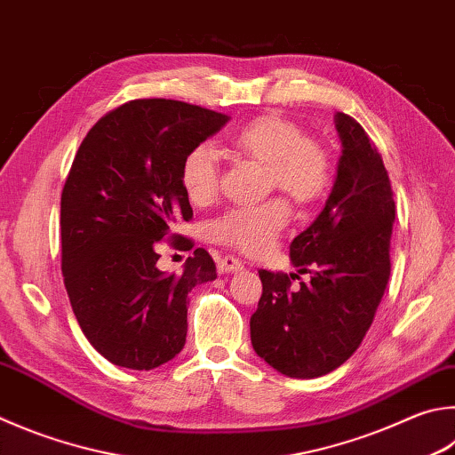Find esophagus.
<instances>
[{
    "label": "esophagus",
    "instance_id": "obj_1",
    "mask_svg": "<svg viewBox=\"0 0 455 455\" xmlns=\"http://www.w3.org/2000/svg\"><path fill=\"white\" fill-rule=\"evenodd\" d=\"M217 268L220 275H228V272L243 270V262L235 259V256H220V259L217 260Z\"/></svg>",
    "mask_w": 455,
    "mask_h": 455
}]
</instances>
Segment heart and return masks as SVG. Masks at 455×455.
Returning <instances> with one entry per match:
<instances>
[{
    "instance_id": "1",
    "label": "heart",
    "mask_w": 455,
    "mask_h": 455,
    "mask_svg": "<svg viewBox=\"0 0 455 455\" xmlns=\"http://www.w3.org/2000/svg\"><path fill=\"white\" fill-rule=\"evenodd\" d=\"M230 143L238 153L268 167V185L278 187L296 204L308 206L324 199L334 183V159L328 148L310 139L294 121L260 115L235 131ZM219 155L211 145L188 148L180 163V185L195 204L211 203L219 193ZM291 209L283 196L262 203L230 206L211 220L214 243L244 254L267 252L283 233Z\"/></svg>"
}]
</instances>
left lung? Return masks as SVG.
<instances>
[{
    "label": "left lung",
    "instance_id": "obj_1",
    "mask_svg": "<svg viewBox=\"0 0 455 455\" xmlns=\"http://www.w3.org/2000/svg\"><path fill=\"white\" fill-rule=\"evenodd\" d=\"M342 139L338 177L324 211L294 238L299 275L259 270L262 294L251 316L259 356L288 378L336 370L362 344L390 278L395 204L382 155L350 115L336 113Z\"/></svg>",
    "mask_w": 455,
    "mask_h": 455
}]
</instances>
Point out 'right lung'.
Here are the masks:
<instances>
[{
    "instance_id": "1",
    "label": "right lung",
    "mask_w": 455,
    "mask_h": 455,
    "mask_svg": "<svg viewBox=\"0 0 455 455\" xmlns=\"http://www.w3.org/2000/svg\"><path fill=\"white\" fill-rule=\"evenodd\" d=\"M227 115L172 99H135L89 129L61 193V270L73 314L91 346L115 366L153 370L183 350L187 294L217 278L195 249L180 275L156 268V246L195 243L172 235L193 209L180 185L188 148Z\"/></svg>"
}]
</instances>
